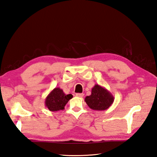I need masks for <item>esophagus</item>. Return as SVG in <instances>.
<instances>
[{"instance_id":"1","label":"esophagus","mask_w":157,"mask_h":157,"mask_svg":"<svg viewBox=\"0 0 157 157\" xmlns=\"http://www.w3.org/2000/svg\"><path fill=\"white\" fill-rule=\"evenodd\" d=\"M75 96H78V97H79V98H82V97H83L84 94H83V93H77L76 94H75Z\"/></svg>"}]
</instances>
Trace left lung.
I'll list each match as a JSON object with an SVG mask.
<instances>
[{"instance_id": "obj_1", "label": "left lung", "mask_w": 157, "mask_h": 157, "mask_svg": "<svg viewBox=\"0 0 157 157\" xmlns=\"http://www.w3.org/2000/svg\"><path fill=\"white\" fill-rule=\"evenodd\" d=\"M114 100V96L111 92L98 84L92 89L91 94L85 98L87 105L95 111H105L111 107Z\"/></svg>"}]
</instances>
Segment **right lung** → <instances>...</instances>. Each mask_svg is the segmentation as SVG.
Masks as SVG:
<instances>
[{
    "mask_svg": "<svg viewBox=\"0 0 157 157\" xmlns=\"http://www.w3.org/2000/svg\"><path fill=\"white\" fill-rule=\"evenodd\" d=\"M72 97L73 96L71 94H66L59 87H56L46 96L44 101L45 106L52 112L62 111L65 109L67 102L72 99Z\"/></svg>",
    "mask_w": 157,
    "mask_h": 157,
    "instance_id": "add662e5",
    "label": "right lung"
}]
</instances>
